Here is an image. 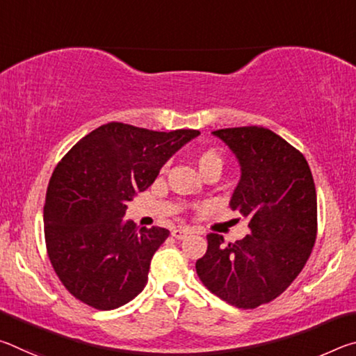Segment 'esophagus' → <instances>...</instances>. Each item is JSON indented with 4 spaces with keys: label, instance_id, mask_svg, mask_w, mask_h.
<instances>
[{
    "label": "esophagus",
    "instance_id": "34e87169",
    "mask_svg": "<svg viewBox=\"0 0 356 356\" xmlns=\"http://www.w3.org/2000/svg\"><path fill=\"white\" fill-rule=\"evenodd\" d=\"M193 232H195V231H193L191 227H176V229H172L171 236L174 238H177V240H184L185 237H188L190 234H193Z\"/></svg>",
    "mask_w": 356,
    "mask_h": 356
}]
</instances>
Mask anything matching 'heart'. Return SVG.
<instances>
[{
	"label": "heart",
	"mask_w": 356,
	"mask_h": 356,
	"mask_svg": "<svg viewBox=\"0 0 356 356\" xmlns=\"http://www.w3.org/2000/svg\"><path fill=\"white\" fill-rule=\"evenodd\" d=\"M197 166H200L201 172L204 174L209 170H213V168H222V156L216 152L213 149H206L197 155Z\"/></svg>",
	"instance_id": "b5f03b06"
}]
</instances>
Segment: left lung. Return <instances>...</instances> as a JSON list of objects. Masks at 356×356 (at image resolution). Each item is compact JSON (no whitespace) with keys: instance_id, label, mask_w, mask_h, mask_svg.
I'll list each match as a JSON object with an SVG mask.
<instances>
[{"instance_id":"left-lung-1","label":"left lung","mask_w":356,"mask_h":356,"mask_svg":"<svg viewBox=\"0 0 356 356\" xmlns=\"http://www.w3.org/2000/svg\"><path fill=\"white\" fill-rule=\"evenodd\" d=\"M238 159L242 177L232 210L250 220L251 234L225 243L207 236L196 273L226 303L254 309L286 291L303 270L317 237V196L309 165L272 130L234 127L213 131Z\"/></svg>"}]
</instances>
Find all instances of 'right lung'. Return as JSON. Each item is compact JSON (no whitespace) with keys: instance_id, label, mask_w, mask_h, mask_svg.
Listing matches in <instances>:
<instances>
[{"instance_id":"obj_1","label":"right lung","mask_w":356,"mask_h":356,"mask_svg":"<svg viewBox=\"0 0 356 356\" xmlns=\"http://www.w3.org/2000/svg\"><path fill=\"white\" fill-rule=\"evenodd\" d=\"M200 135L110 122L81 138L56 165L44 206L45 245L59 281L100 311L129 303L147 282L165 227H138L122 216L152 185L172 154Z\"/></svg>"}]
</instances>
